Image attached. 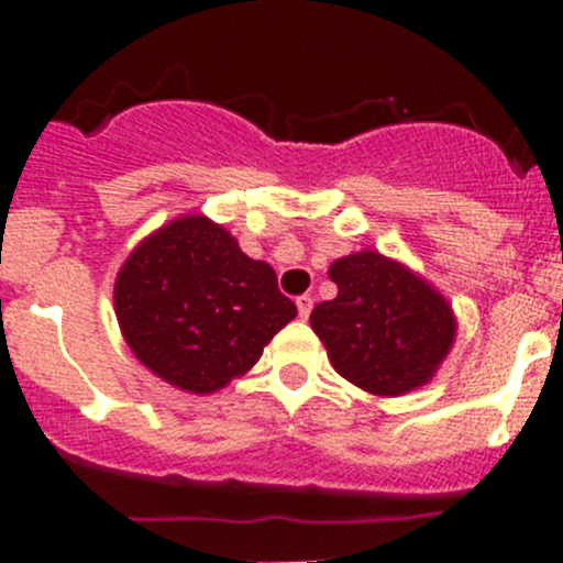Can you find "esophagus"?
<instances>
[{
	"mask_svg": "<svg viewBox=\"0 0 563 563\" xmlns=\"http://www.w3.org/2000/svg\"><path fill=\"white\" fill-rule=\"evenodd\" d=\"M297 310H299V318H308L310 310H313V297H308V294H302V297H297Z\"/></svg>",
	"mask_w": 563,
	"mask_h": 563,
	"instance_id": "1",
	"label": "esophagus"
}]
</instances>
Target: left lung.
<instances>
[{
    "label": "left lung",
    "mask_w": 563,
    "mask_h": 563,
    "mask_svg": "<svg viewBox=\"0 0 563 563\" xmlns=\"http://www.w3.org/2000/svg\"><path fill=\"white\" fill-rule=\"evenodd\" d=\"M338 297L316 305L310 327L345 382L397 397L424 387L455 343L450 302L424 277L376 250L329 266Z\"/></svg>",
    "instance_id": "obj_1"
}]
</instances>
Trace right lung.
Segmentation results:
<instances>
[{"mask_svg": "<svg viewBox=\"0 0 563 563\" xmlns=\"http://www.w3.org/2000/svg\"><path fill=\"white\" fill-rule=\"evenodd\" d=\"M113 308L141 365L192 395L245 376L297 316L275 269L203 214L172 220L128 255Z\"/></svg>", "mask_w": 563, "mask_h": 563, "instance_id": "add662e5", "label": "right lung"}]
</instances>
